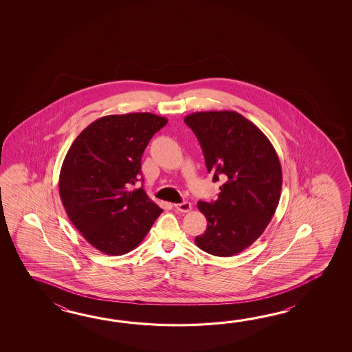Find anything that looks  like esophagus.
Here are the masks:
<instances>
[{"label": "esophagus", "instance_id": "esophagus-1", "mask_svg": "<svg viewBox=\"0 0 352 352\" xmlns=\"http://www.w3.org/2000/svg\"><path fill=\"white\" fill-rule=\"evenodd\" d=\"M175 208H176V210L179 211V212H188V211H191V209H192L191 204L187 201L181 202V204H176V205H175Z\"/></svg>", "mask_w": 352, "mask_h": 352}]
</instances>
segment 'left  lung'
I'll list each match as a JSON object with an SVG mask.
<instances>
[{"label":"left lung","instance_id":"left-lung-1","mask_svg":"<svg viewBox=\"0 0 352 352\" xmlns=\"http://www.w3.org/2000/svg\"><path fill=\"white\" fill-rule=\"evenodd\" d=\"M185 123L201 144L212 181H223L217 201L199 202L208 220L196 245L217 256H232L258 239L277 210L282 167L259 128L234 111L191 113Z\"/></svg>","mask_w":352,"mask_h":352}]
</instances>
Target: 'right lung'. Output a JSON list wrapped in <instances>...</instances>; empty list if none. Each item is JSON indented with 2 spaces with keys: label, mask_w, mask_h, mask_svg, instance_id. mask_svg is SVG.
<instances>
[{
  "label": "right lung",
  "mask_w": 352,
  "mask_h": 352,
  "mask_svg": "<svg viewBox=\"0 0 352 352\" xmlns=\"http://www.w3.org/2000/svg\"><path fill=\"white\" fill-rule=\"evenodd\" d=\"M167 120L152 113L105 116L90 123L67 151L59 194L85 240L107 255L129 253L164 211L142 187L141 157Z\"/></svg>",
  "instance_id": "right-lung-1"
}]
</instances>
